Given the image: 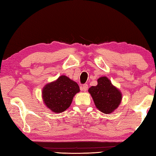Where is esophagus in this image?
<instances>
[{
  "instance_id": "1",
  "label": "esophagus",
  "mask_w": 156,
  "mask_h": 156,
  "mask_svg": "<svg viewBox=\"0 0 156 156\" xmlns=\"http://www.w3.org/2000/svg\"><path fill=\"white\" fill-rule=\"evenodd\" d=\"M88 86L87 84H84L82 86V87L81 88L82 90H84V91H87L88 90Z\"/></svg>"
}]
</instances>
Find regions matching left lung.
Masks as SVG:
<instances>
[{
	"mask_svg": "<svg viewBox=\"0 0 156 156\" xmlns=\"http://www.w3.org/2000/svg\"><path fill=\"white\" fill-rule=\"evenodd\" d=\"M88 92L93 98L96 107L104 113H111L121 103V92L105 76L99 78L97 86L91 87Z\"/></svg>",
	"mask_w": 156,
	"mask_h": 156,
	"instance_id": "1",
	"label": "left lung"
}]
</instances>
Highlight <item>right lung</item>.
Returning a JSON list of instances; mask_svg holds the SVG:
<instances>
[{
	"mask_svg": "<svg viewBox=\"0 0 156 156\" xmlns=\"http://www.w3.org/2000/svg\"><path fill=\"white\" fill-rule=\"evenodd\" d=\"M80 91L76 82L66 76L47 84L43 89L42 97L45 105L54 112H62L70 106L73 97Z\"/></svg>",
	"mask_w": 156,
	"mask_h": 156,
	"instance_id": "1",
	"label": "right lung"
}]
</instances>
